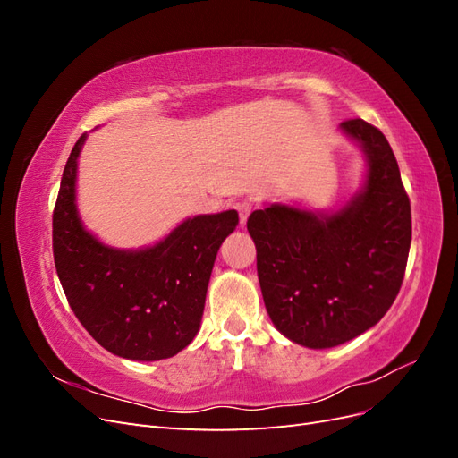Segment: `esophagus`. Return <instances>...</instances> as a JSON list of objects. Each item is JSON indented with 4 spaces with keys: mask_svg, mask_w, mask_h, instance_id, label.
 I'll use <instances>...</instances> for the list:
<instances>
[{
    "mask_svg": "<svg viewBox=\"0 0 458 458\" xmlns=\"http://www.w3.org/2000/svg\"><path fill=\"white\" fill-rule=\"evenodd\" d=\"M254 208H256V204L252 200H242V202L237 204V210H239V217H241V225L242 227L246 225L248 217H250V214L254 212Z\"/></svg>",
    "mask_w": 458,
    "mask_h": 458,
    "instance_id": "obj_1",
    "label": "esophagus"
}]
</instances>
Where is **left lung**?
Masks as SVG:
<instances>
[{
  "mask_svg": "<svg viewBox=\"0 0 458 458\" xmlns=\"http://www.w3.org/2000/svg\"><path fill=\"white\" fill-rule=\"evenodd\" d=\"M340 131L363 152L365 179L330 210L266 204L248 217L263 303L283 336L311 350L335 348L377 325L403 283L411 204L380 130L361 118Z\"/></svg>",
  "mask_w": 458,
  "mask_h": 458,
  "instance_id": "1",
  "label": "left lung"
}]
</instances>
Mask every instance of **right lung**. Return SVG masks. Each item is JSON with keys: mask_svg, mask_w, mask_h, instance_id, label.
<instances>
[{"mask_svg": "<svg viewBox=\"0 0 458 458\" xmlns=\"http://www.w3.org/2000/svg\"><path fill=\"white\" fill-rule=\"evenodd\" d=\"M76 141L53 212V258L68 303L105 350L131 361L168 359L200 328L217 250L239 225L234 210L187 217L143 248H114L95 237L76 202Z\"/></svg>", "mask_w": 458, "mask_h": 458, "instance_id": "right-lung-1", "label": "right lung"}]
</instances>
